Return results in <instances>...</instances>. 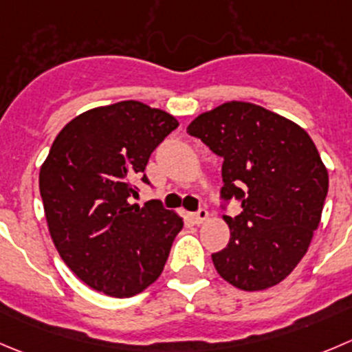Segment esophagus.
Listing matches in <instances>:
<instances>
[{"mask_svg":"<svg viewBox=\"0 0 352 352\" xmlns=\"http://www.w3.org/2000/svg\"><path fill=\"white\" fill-rule=\"evenodd\" d=\"M207 217H209V212H207V209H204V207H200V209L197 210V212H193V221H195L197 224L204 223V221H206Z\"/></svg>","mask_w":352,"mask_h":352,"instance_id":"obj_1","label":"esophagus"}]
</instances>
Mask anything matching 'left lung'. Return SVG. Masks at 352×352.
Returning <instances> with one entry per match:
<instances>
[{
    "mask_svg": "<svg viewBox=\"0 0 352 352\" xmlns=\"http://www.w3.org/2000/svg\"><path fill=\"white\" fill-rule=\"evenodd\" d=\"M186 133L223 159L221 209L228 245L212 254L217 273L242 290H264L292 273L307 252L329 193V173L302 128L245 102L223 103Z\"/></svg>",
    "mask_w": 352,
    "mask_h": 352,
    "instance_id": "obj_1",
    "label": "left lung"
}]
</instances>
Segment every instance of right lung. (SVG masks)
<instances>
[{"instance_id": "obj_1", "label": "right lung", "mask_w": 352, "mask_h": 352, "mask_svg": "<svg viewBox=\"0 0 352 352\" xmlns=\"http://www.w3.org/2000/svg\"><path fill=\"white\" fill-rule=\"evenodd\" d=\"M178 120L135 100L88 110L58 133L39 173L50 235L86 285L131 297L160 276L183 219L159 200L131 206L153 150Z\"/></svg>"}]
</instances>
